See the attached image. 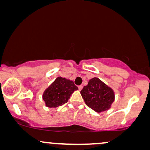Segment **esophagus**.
<instances>
[{
  "mask_svg": "<svg viewBox=\"0 0 150 150\" xmlns=\"http://www.w3.org/2000/svg\"><path fill=\"white\" fill-rule=\"evenodd\" d=\"M78 87H79V90H81L82 89H83V85H79Z\"/></svg>",
  "mask_w": 150,
  "mask_h": 150,
  "instance_id": "1",
  "label": "esophagus"
}]
</instances>
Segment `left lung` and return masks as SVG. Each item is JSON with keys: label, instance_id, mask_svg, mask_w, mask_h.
I'll use <instances>...</instances> for the list:
<instances>
[{"label": "left lung", "instance_id": "1", "mask_svg": "<svg viewBox=\"0 0 150 150\" xmlns=\"http://www.w3.org/2000/svg\"><path fill=\"white\" fill-rule=\"evenodd\" d=\"M85 104L99 112L109 109L115 100L114 92L98 78L89 80L87 85L81 91Z\"/></svg>", "mask_w": 150, "mask_h": 150}]
</instances>
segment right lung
Returning <instances> with one entry per match:
<instances>
[{"label": "right lung", "mask_w": 150, "mask_h": 150, "mask_svg": "<svg viewBox=\"0 0 150 150\" xmlns=\"http://www.w3.org/2000/svg\"><path fill=\"white\" fill-rule=\"evenodd\" d=\"M77 89L73 81L58 77L44 91L43 100L48 107H58L67 103L71 94Z\"/></svg>", "instance_id": "1"}]
</instances>
